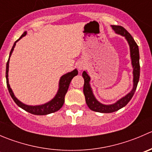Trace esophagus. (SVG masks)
I'll return each mask as SVG.
<instances>
[{
    "label": "esophagus",
    "mask_w": 152,
    "mask_h": 152,
    "mask_svg": "<svg viewBox=\"0 0 152 152\" xmlns=\"http://www.w3.org/2000/svg\"><path fill=\"white\" fill-rule=\"evenodd\" d=\"M77 67H78V69H79V70H83V69L85 68V65L82 63H79V65H78Z\"/></svg>",
    "instance_id": "esophagus-1"
}]
</instances>
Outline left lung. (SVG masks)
<instances>
[{
  "label": "left lung",
  "instance_id": "8db88e82",
  "mask_svg": "<svg viewBox=\"0 0 152 152\" xmlns=\"http://www.w3.org/2000/svg\"><path fill=\"white\" fill-rule=\"evenodd\" d=\"M111 27L117 34H120L124 37L129 45L130 57H131L132 65L133 68V87L129 93L118 100L115 103L112 104H104L99 102L95 97L93 90L90 87V76L87 73V71H84L82 73V76L85 80L83 92L85 96L86 103L91 110L102 113H113L125 107L132 98L137 88L139 78H140V62H139L140 54H139V48L137 43L131 36V34L124 27L121 26H111Z\"/></svg>",
  "mask_w": 152,
  "mask_h": 152
}]
</instances>
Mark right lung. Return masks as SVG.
<instances>
[{
    "mask_svg": "<svg viewBox=\"0 0 152 152\" xmlns=\"http://www.w3.org/2000/svg\"><path fill=\"white\" fill-rule=\"evenodd\" d=\"M26 34L27 32L25 31L22 35H21V37L18 39V40L15 41L13 46H12V50H11L10 51V57H9L8 62H7V69H6V79H7V87H8V90L10 93L11 97L12 98L14 102L16 103V104L18 105V107L22 108L23 110H26V111L28 112V113H31V114L37 115H48L50 114V113H53L58 111V110H60L61 107L63 106L64 102H65V94L67 93V90H68L69 85H70V82H71L72 79H73L75 76H76V75L78 74V70H76V69H74L73 71L68 72V73H65L63 76H61L59 82V89H58L57 93L55 95L54 97H53L51 100L49 101L48 102H47V103L40 105L31 106L25 104L21 102L20 100H18V99L15 97L12 88L10 87V84H9V64H10V56L11 55H12V52H13L15 45H16V42H18V41H19L21 38L23 37L24 36H26Z\"/></svg>",
    "mask_w": 152,
    "mask_h": 152,
    "instance_id": "1",
    "label": "right lung"
}]
</instances>
